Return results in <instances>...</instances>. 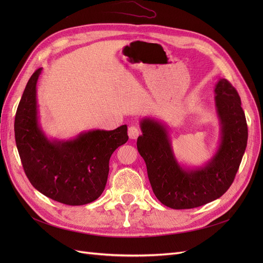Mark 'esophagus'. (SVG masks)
<instances>
[{
	"label": "esophagus",
	"instance_id": "34e87169",
	"mask_svg": "<svg viewBox=\"0 0 263 263\" xmlns=\"http://www.w3.org/2000/svg\"><path fill=\"white\" fill-rule=\"evenodd\" d=\"M128 134H129V137L131 140H136L137 137H139V135L141 134V131L136 126H131L128 129Z\"/></svg>",
	"mask_w": 263,
	"mask_h": 263
}]
</instances>
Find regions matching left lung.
<instances>
[{
  "mask_svg": "<svg viewBox=\"0 0 263 263\" xmlns=\"http://www.w3.org/2000/svg\"><path fill=\"white\" fill-rule=\"evenodd\" d=\"M220 122V143L214 157L196 170L177 162L164 124L143 119L137 150L143 157L156 197L172 209H192L219 198L232 184L247 144V123L240 96L220 79L214 89Z\"/></svg>",
  "mask_w": 263,
  "mask_h": 263,
  "instance_id": "1",
  "label": "left lung"
}]
</instances>
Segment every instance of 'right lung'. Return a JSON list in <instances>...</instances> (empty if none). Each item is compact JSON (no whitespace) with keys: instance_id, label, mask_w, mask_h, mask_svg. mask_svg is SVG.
<instances>
[{"instance_id":"obj_1","label":"right lung","mask_w":263,"mask_h":263,"mask_svg":"<svg viewBox=\"0 0 263 263\" xmlns=\"http://www.w3.org/2000/svg\"><path fill=\"white\" fill-rule=\"evenodd\" d=\"M41 68L25 86L15 118V139L22 166L32 185L45 196L69 205H82L104 191L108 162L129 140L126 124L112 131L92 130L70 141H50L37 116L36 84Z\"/></svg>"}]
</instances>
